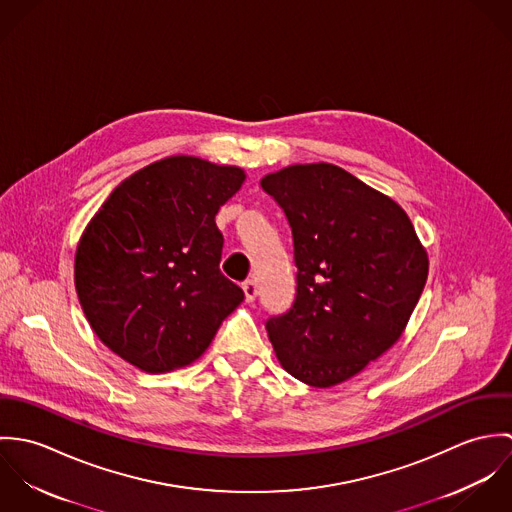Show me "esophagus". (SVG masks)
I'll list each match as a JSON object with an SVG mask.
<instances>
[{
	"mask_svg": "<svg viewBox=\"0 0 512 512\" xmlns=\"http://www.w3.org/2000/svg\"><path fill=\"white\" fill-rule=\"evenodd\" d=\"M242 290H244V297H246V301L250 303V301H254L256 299V295H258V286H256V282L254 280H246L244 284H242Z\"/></svg>",
	"mask_w": 512,
	"mask_h": 512,
	"instance_id": "1",
	"label": "esophagus"
}]
</instances>
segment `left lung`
I'll list each match as a JSON object with an SVG mask.
<instances>
[{"mask_svg":"<svg viewBox=\"0 0 512 512\" xmlns=\"http://www.w3.org/2000/svg\"><path fill=\"white\" fill-rule=\"evenodd\" d=\"M262 189L293 238L295 299L266 321L293 378L329 388L359 374L404 333L428 280V252L406 211L333 163L268 173Z\"/></svg>","mask_w":512,"mask_h":512,"instance_id":"obj_1","label":"left lung"}]
</instances>
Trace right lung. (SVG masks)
<instances>
[{
  "label": "right lung",
  "mask_w": 512,
  "mask_h": 512,
  "mask_svg": "<svg viewBox=\"0 0 512 512\" xmlns=\"http://www.w3.org/2000/svg\"><path fill=\"white\" fill-rule=\"evenodd\" d=\"M244 169L193 155L159 159L124 179L86 224L74 288L98 339L161 374L195 363L244 292L220 274L215 217Z\"/></svg>",
  "instance_id": "add662e5"
}]
</instances>
